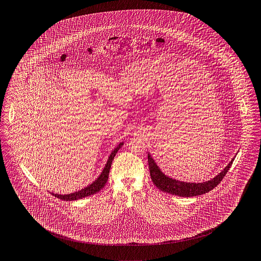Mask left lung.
I'll use <instances>...</instances> for the list:
<instances>
[{
	"label": "left lung",
	"mask_w": 261,
	"mask_h": 261,
	"mask_svg": "<svg viewBox=\"0 0 261 261\" xmlns=\"http://www.w3.org/2000/svg\"><path fill=\"white\" fill-rule=\"evenodd\" d=\"M147 159H148L150 177L154 186L159 190L168 192L170 194L181 196V197H191V196L201 195L214 190V188L225 176V174L227 173V171L229 170L230 166L232 165V162L234 161V158H233L230 161V163L221 170V172L215 175L211 180L203 181V182H188V181H181V180L172 178L170 176H167L165 172L162 171V169L160 168V166H158V164L152 159L149 152L147 154Z\"/></svg>",
	"instance_id": "8db88e82"
}]
</instances>
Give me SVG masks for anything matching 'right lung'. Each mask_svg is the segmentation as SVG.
Returning <instances> with one entry per match:
<instances>
[{"label": "right lung", "instance_id": "obj_1", "mask_svg": "<svg viewBox=\"0 0 261 261\" xmlns=\"http://www.w3.org/2000/svg\"><path fill=\"white\" fill-rule=\"evenodd\" d=\"M123 142H120L119 145L111 152L109 159H108V162L106 164L105 167L102 168V171L100 172V174L98 175V177L94 180L91 185H89L88 187L82 189L81 190H77L75 192H72V193H68V194H59V193H51L53 195H55L56 197L62 199V200H77V199H82L84 197H87V196H90L92 194H95L96 192H98L99 190H101L107 181H108V178H109V173H110V169H111V166H112V163L115 159V155L117 154V152L119 151V148L122 146Z\"/></svg>", "mask_w": 261, "mask_h": 261}]
</instances>
